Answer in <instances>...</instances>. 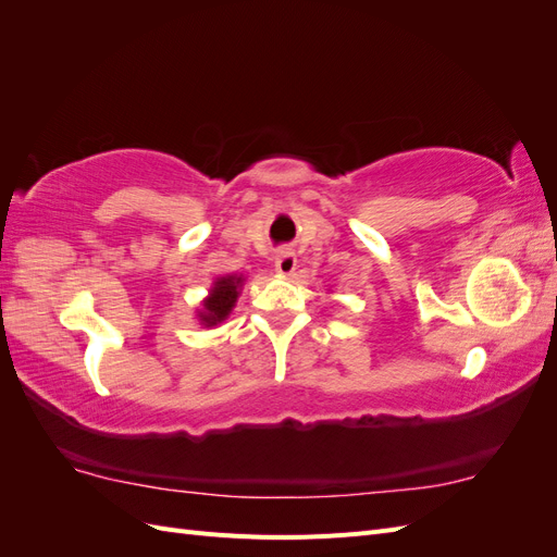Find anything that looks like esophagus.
Returning <instances> with one entry per match:
<instances>
[{
	"label": "esophagus",
	"mask_w": 557,
	"mask_h": 557,
	"mask_svg": "<svg viewBox=\"0 0 557 557\" xmlns=\"http://www.w3.org/2000/svg\"><path fill=\"white\" fill-rule=\"evenodd\" d=\"M274 267H276V272L281 274V276H290L295 269H297V258H295V252L293 250H288V248H283V250H278L276 256H274Z\"/></svg>",
	"instance_id": "1"
}]
</instances>
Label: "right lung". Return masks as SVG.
Instances as JSON below:
<instances>
[{"label":"right lung","mask_w":557,"mask_h":557,"mask_svg":"<svg viewBox=\"0 0 557 557\" xmlns=\"http://www.w3.org/2000/svg\"><path fill=\"white\" fill-rule=\"evenodd\" d=\"M244 278L242 276H221L215 283L213 288L209 290V297L205 299V305L199 309V320L201 325H218L223 323V320L230 315L234 301L239 297V288H242Z\"/></svg>","instance_id":"1"}]
</instances>
